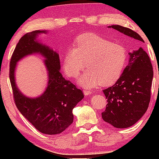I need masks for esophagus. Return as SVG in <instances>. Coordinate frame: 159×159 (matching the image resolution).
Segmentation results:
<instances>
[{
  "instance_id": "34e87169",
  "label": "esophagus",
  "mask_w": 159,
  "mask_h": 159,
  "mask_svg": "<svg viewBox=\"0 0 159 159\" xmlns=\"http://www.w3.org/2000/svg\"><path fill=\"white\" fill-rule=\"evenodd\" d=\"M92 93H93V90H91L90 89H85V90H84V95H90Z\"/></svg>"
}]
</instances>
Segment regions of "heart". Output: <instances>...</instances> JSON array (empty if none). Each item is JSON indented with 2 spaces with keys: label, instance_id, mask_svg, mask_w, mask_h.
Here are the masks:
<instances>
[{
  "label": "heart",
  "instance_id": "b5f03b06",
  "mask_svg": "<svg viewBox=\"0 0 159 159\" xmlns=\"http://www.w3.org/2000/svg\"><path fill=\"white\" fill-rule=\"evenodd\" d=\"M127 60L123 45L114 43L95 34H85L75 41L64 56V69L71 77H76L87 66L78 79L82 86L95 87L114 84L122 74Z\"/></svg>",
  "mask_w": 159,
  "mask_h": 159
}]
</instances>
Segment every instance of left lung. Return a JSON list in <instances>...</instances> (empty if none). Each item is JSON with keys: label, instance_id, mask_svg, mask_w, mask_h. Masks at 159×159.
<instances>
[{"label": "left lung", "instance_id": "1", "mask_svg": "<svg viewBox=\"0 0 159 159\" xmlns=\"http://www.w3.org/2000/svg\"><path fill=\"white\" fill-rule=\"evenodd\" d=\"M108 27L144 43L140 35L127 27L111 25ZM129 64L114 85L103 90L107 105L102 118L116 128H127L134 125L148 108L153 77V66L142 48L129 53Z\"/></svg>", "mask_w": 159, "mask_h": 159}]
</instances>
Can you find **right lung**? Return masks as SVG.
I'll use <instances>...</instances> for the list:
<instances>
[{
	"instance_id": "add662e5",
	"label": "right lung",
	"mask_w": 159,
	"mask_h": 159,
	"mask_svg": "<svg viewBox=\"0 0 159 159\" xmlns=\"http://www.w3.org/2000/svg\"><path fill=\"white\" fill-rule=\"evenodd\" d=\"M45 32L35 30L21 37L11 58L9 78L15 104L21 114L39 132L57 134L72 124V110L84 95L75 84L63 77L60 72L59 55L36 40L38 34ZM33 53H40L46 58L49 82L47 90L40 97L31 99L24 96L17 88L14 72L16 63Z\"/></svg>"
}]
</instances>
